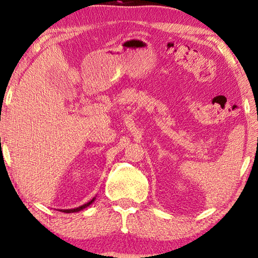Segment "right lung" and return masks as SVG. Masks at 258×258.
<instances>
[{
  "mask_svg": "<svg viewBox=\"0 0 258 258\" xmlns=\"http://www.w3.org/2000/svg\"><path fill=\"white\" fill-rule=\"evenodd\" d=\"M93 202H94V199H93L92 201H90L89 203H86V204H84V205L79 206L78 208H73V210H61V211H62V212H64V213H74V212H79V211L84 210V208H85V207H87L89 205H91Z\"/></svg>",
  "mask_w": 258,
  "mask_h": 258,
  "instance_id": "obj_1",
  "label": "right lung"
}]
</instances>
